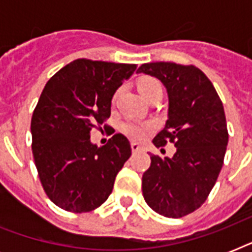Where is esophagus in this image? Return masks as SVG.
<instances>
[{
  "instance_id": "1",
  "label": "esophagus",
  "mask_w": 252,
  "mask_h": 252,
  "mask_svg": "<svg viewBox=\"0 0 252 252\" xmlns=\"http://www.w3.org/2000/svg\"><path fill=\"white\" fill-rule=\"evenodd\" d=\"M130 149H132V152H133V153H137V152H140L142 148H141V145H138L137 142H132V144H130Z\"/></svg>"
}]
</instances>
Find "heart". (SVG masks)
<instances>
[{"label":"heart","instance_id":"heart-1","mask_svg":"<svg viewBox=\"0 0 252 252\" xmlns=\"http://www.w3.org/2000/svg\"><path fill=\"white\" fill-rule=\"evenodd\" d=\"M156 90H162L161 84H159L157 80L150 78V77L142 78V80L140 81V84H138V91H140V94H141V96L144 99ZM150 124H141V123L134 122H128L123 126L124 132H126L129 137L136 138V140H141V138L145 137L146 132H148Z\"/></svg>","mask_w":252,"mask_h":252}]
</instances>
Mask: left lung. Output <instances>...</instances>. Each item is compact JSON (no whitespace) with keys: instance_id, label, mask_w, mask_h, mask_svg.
<instances>
[{"instance_id":"8db88e82","label":"left lung","mask_w":252,"mask_h":252,"mask_svg":"<svg viewBox=\"0 0 252 252\" xmlns=\"http://www.w3.org/2000/svg\"><path fill=\"white\" fill-rule=\"evenodd\" d=\"M137 73L156 77L167 93V120L153 144L159 148L170 141L176 148L172 157L150 156L142 195L154 212L179 219L203 205L222 168L229 141L222 102L192 65L150 63Z\"/></svg>"}]
</instances>
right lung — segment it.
Instances as JSON below:
<instances>
[{
    "label": "right lung",
    "mask_w": 252,
    "mask_h": 252,
    "mask_svg": "<svg viewBox=\"0 0 252 252\" xmlns=\"http://www.w3.org/2000/svg\"><path fill=\"white\" fill-rule=\"evenodd\" d=\"M136 69L78 59L45 85L31 119L32 154L45 193L57 207L90 212L111 195L132 154L130 144L118 133L98 146L90 132L110 118L112 96Z\"/></svg>",
    "instance_id": "1"
}]
</instances>
